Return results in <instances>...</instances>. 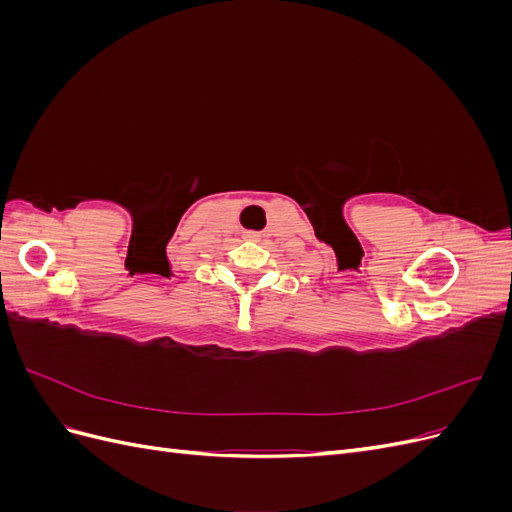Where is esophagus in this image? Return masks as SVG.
Here are the masks:
<instances>
[{
  "mask_svg": "<svg viewBox=\"0 0 512 512\" xmlns=\"http://www.w3.org/2000/svg\"><path fill=\"white\" fill-rule=\"evenodd\" d=\"M247 239H258V232H247Z\"/></svg>",
  "mask_w": 512,
  "mask_h": 512,
  "instance_id": "obj_1",
  "label": "esophagus"
}]
</instances>
